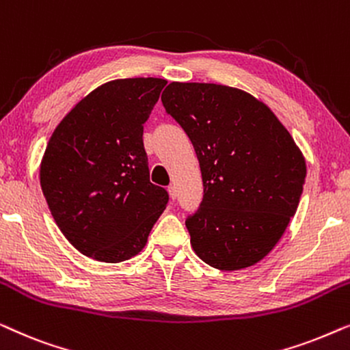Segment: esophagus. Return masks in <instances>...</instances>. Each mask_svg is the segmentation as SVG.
<instances>
[{"instance_id":"obj_1","label":"esophagus","mask_w":350,"mask_h":350,"mask_svg":"<svg viewBox=\"0 0 350 350\" xmlns=\"http://www.w3.org/2000/svg\"><path fill=\"white\" fill-rule=\"evenodd\" d=\"M169 196H170V199H174V200L176 199V188L174 185L169 186Z\"/></svg>"}]
</instances>
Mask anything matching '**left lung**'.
Returning <instances> with one entry per match:
<instances>
[{
  "instance_id": "1",
  "label": "left lung",
  "mask_w": 350,
  "mask_h": 350,
  "mask_svg": "<svg viewBox=\"0 0 350 350\" xmlns=\"http://www.w3.org/2000/svg\"><path fill=\"white\" fill-rule=\"evenodd\" d=\"M161 98L202 172L204 199L186 219L191 247L219 271L256 265L298 208L306 181L299 146L272 109L242 89L170 83Z\"/></svg>"
}]
</instances>
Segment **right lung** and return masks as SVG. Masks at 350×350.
Returning <instances> with one entry per match:
<instances>
[{
  "label": "right lung",
  "instance_id": "add662e5",
  "mask_svg": "<svg viewBox=\"0 0 350 350\" xmlns=\"http://www.w3.org/2000/svg\"><path fill=\"white\" fill-rule=\"evenodd\" d=\"M165 79L108 81L66 113L40 165L47 207L83 255L121 262L138 255L169 194L150 181L143 124Z\"/></svg>",
  "mask_w": 350,
  "mask_h": 350
}]
</instances>
